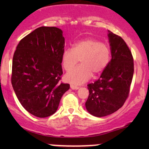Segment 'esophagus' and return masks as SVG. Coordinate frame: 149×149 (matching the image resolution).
Instances as JSON below:
<instances>
[{"mask_svg":"<svg viewBox=\"0 0 149 149\" xmlns=\"http://www.w3.org/2000/svg\"><path fill=\"white\" fill-rule=\"evenodd\" d=\"M71 88L72 89V90H78V89H79V87L76 86V85H71Z\"/></svg>","mask_w":149,"mask_h":149,"instance_id":"34e87169","label":"esophagus"}]
</instances>
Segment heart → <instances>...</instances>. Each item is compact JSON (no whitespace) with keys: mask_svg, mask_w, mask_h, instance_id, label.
Returning a JSON list of instances; mask_svg holds the SVG:
<instances>
[{"mask_svg":"<svg viewBox=\"0 0 149 149\" xmlns=\"http://www.w3.org/2000/svg\"><path fill=\"white\" fill-rule=\"evenodd\" d=\"M110 49L107 44L93 38L80 40L73 48L64 49L61 54L64 69L69 71L79 61L81 64L66 75V80L73 84H83L92 76L100 74L107 68L110 61Z\"/></svg>","mask_w":149,"mask_h":149,"instance_id":"b5f03b06","label":"heart"}]
</instances>
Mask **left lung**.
Segmentation results:
<instances>
[{
	"instance_id": "1",
	"label": "left lung",
	"mask_w": 149,
	"mask_h": 149,
	"mask_svg": "<svg viewBox=\"0 0 149 149\" xmlns=\"http://www.w3.org/2000/svg\"><path fill=\"white\" fill-rule=\"evenodd\" d=\"M111 60L100 78L88 85L89 96L85 102L88 111L97 117L116 112L129 96L134 74L132 52L123 39L109 31Z\"/></svg>"
}]
</instances>
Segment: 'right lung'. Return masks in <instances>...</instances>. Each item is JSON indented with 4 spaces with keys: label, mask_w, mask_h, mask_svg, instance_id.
Masks as SVG:
<instances>
[{
    "label": "right lung",
    "mask_w": 149,
    "mask_h": 149,
    "mask_svg": "<svg viewBox=\"0 0 149 149\" xmlns=\"http://www.w3.org/2000/svg\"><path fill=\"white\" fill-rule=\"evenodd\" d=\"M63 32L41 26L20 40L14 53L11 82L18 100L26 110L38 118L57 111L70 85L60 83L63 74Z\"/></svg>",
    "instance_id": "1"
}]
</instances>
